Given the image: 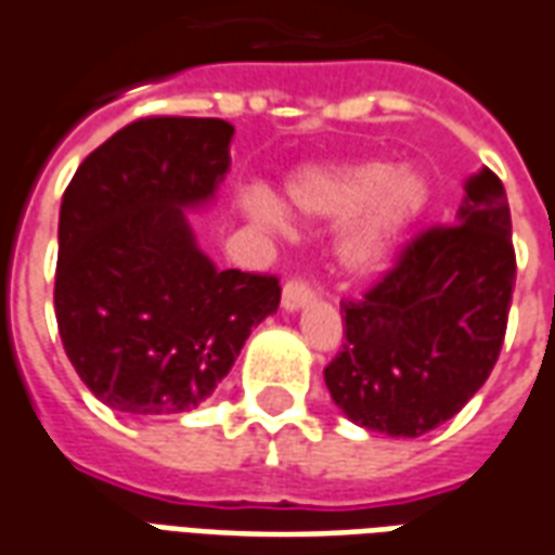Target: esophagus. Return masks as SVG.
Wrapping results in <instances>:
<instances>
[{
  "label": "esophagus",
  "mask_w": 555,
  "mask_h": 555,
  "mask_svg": "<svg viewBox=\"0 0 555 555\" xmlns=\"http://www.w3.org/2000/svg\"><path fill=\"white\" fill-rule=\"evenodd\" d=\"M312 300H315V291H312L309 282H304V279H291V282H285V288H282V306H285L288 312H297V309H304V306H309Z\"/></svg>",
  "instance_id": "obj_1"
}]
</instances>
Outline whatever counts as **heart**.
Listing matches in <instances>:
<instances>
[{
  "label": "heart",
  "instance_id": "b5f03b06",
  "mask_svg": "<svg viewBox=\"0 0 555 555\" xmlns=\"http://www.w3.org/2000/svg\"><path fill=\"white\" fill-rule=\"evenodd\" d=\"M288 207L304 219H343L348 222L336 240L339 264L366 276L397 251L421 216L429 210L433 185L421 170L393 168L387 162H336L297 170L285 185ZM251 222L279 228L282 216L255 195L243 204Z\"/></svg>",
  "mask_w": 555,
  "mask_h": 555
}]
</instances>
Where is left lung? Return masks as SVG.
<instances>
[{
  "mask_svg": "<svg viewBox=\"0 0 555 555\" xmlns=\"http://www.w3.org/2000/svg\"><path fill=\"white\" fill-rule=\"evenodd\" d=\"M517 279L505 185L466 180L456 224L417 234L360 300L343 304L345 343L327 363L333 402L358 426L417 439L490 378Z\"/></svg>",
  "mask_w": 555,
  "mask_h": 555,
  "instance_id": "1",
  "label": "left lung"
}]
</instances>
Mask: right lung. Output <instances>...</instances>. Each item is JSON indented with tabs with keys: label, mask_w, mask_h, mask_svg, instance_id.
I'll use <instances>...</instances> for the list:
<instances>
[{
	"label": "right lung",
	"mask_w": 555,
	"mask_h": 555,
	"mask_svg": "<svg viewBox=\"0 0 555 555\" xmlns=\"http://www.w3.org/2000/svg\"><path fill=\"white\" fill-rule=\"evenodd\" d=\"M231 138L224 119L146 116L92 150L62 195L56 324L114 412L197 409L279 309L276 276L216 270L185 219L216 197Z\"/></svg>",
	"instance_id": "1"
}]
</instances>
